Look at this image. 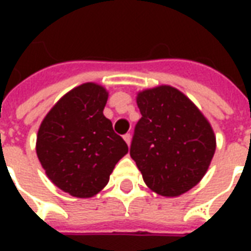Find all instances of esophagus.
Segmentation results:
<instances>
[{"instance_id": "obj_1", "label": "esophagus", "mask_w": 251, "mask_h": 251, "mask_svg": "<svg viewBox=\"0 0 251 251\" xmlns=\"http://www.w3.org/2000/svg\"><path fill=\"white\" fill-rule=\"evenodd\" d=\"M124 140H125L127 145H130V140H131V134H130V133H126L125 136H124Z\"/></svg>"}]
</instances>
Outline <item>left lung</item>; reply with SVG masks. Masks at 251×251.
<instances>
[{
	"instance_id": "8db88e82",
	"label": "left lung",
	"mask_w": 251,
	"mask_h": 251,
	"mask_svg": "<svg viewBox=\"0 0 251 251\" xmlns=\"http://www.w3.org/2000/svg\"><path fill=\"white\" fill-rule=\"evenodd\" d=\"M141 118L130 156L145 184L161 196H179L199 183L215 153V136L204 115L169 86L138 94Z\"/></svg>"
}]
</instances>
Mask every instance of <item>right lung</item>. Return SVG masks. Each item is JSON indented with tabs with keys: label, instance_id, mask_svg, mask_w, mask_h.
Here are the masks:
<instances>
[{
	"label": "right lung",
	"instance_id": "obj_1",
	"mask_svg": "<svg viewBox=\"0 0 251 251\" xmlns=\"http://www.w3.org/2000/svg\"><path fill=\"white\" fill-rule=\"evenodd\" d=\"M107 93L84 83L66 94L41 122L36 152L52 183L76 198H91L109 183L127 153L103 115Z\"/></svg>",
	"mask_w": 251,
	"mask_h": 251
}]
</instances>
